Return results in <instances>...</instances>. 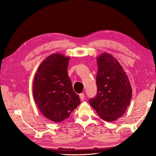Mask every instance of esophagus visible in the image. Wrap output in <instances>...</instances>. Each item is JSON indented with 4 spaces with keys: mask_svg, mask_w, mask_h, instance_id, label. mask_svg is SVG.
I'll use <instances>...</instances> for the list:
<instances>
[{
    "mask_svg": "<svg viewBox=\"0 0 156 156\" xmlns=\"http://www.w3.org/2000/svg\"><path fill=\"white\" fill-rule=\"evenodd\" d=\"M79 98L81 101H83L84 100V94L83 93H81L79 94Z\"/></svg>",
    "mask_w": 156,
    "mask_h": 156,
    "instance_id": "1",
    "label": "esophagus"
}]
</instances>
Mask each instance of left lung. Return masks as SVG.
I'll list each match as a JSON object with an SVG mask.
<instances>
[{
  "label": "left lung",
  "instance_id": "8db88e82",
  "mask_svg": "<svg viewBox=\"0 0 156 156\" xmlns=\"http://www.w3.org/2000/svg\"><path fill=\"white\" fill-rule=\"evenodd\" d=\"M96 59L98 92L89 103L103 120L115 121L129 105L131 84L124 69L112 55L103 53Z\"/></svg>",
  "mask_w": 156,
  "mask_h": 156
}]
</instances>
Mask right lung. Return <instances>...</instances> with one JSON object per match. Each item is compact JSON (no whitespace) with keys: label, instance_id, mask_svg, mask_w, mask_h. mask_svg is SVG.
Here are the masks:
<instances>
[{"label":"right lung","instance_id":"obj_1","mask_svg":"<svg viewBox=\"0 0 156 156\" xmlns=\"http://www.w3.org/2000/svg\"><path fill=\"white\" fill-rule=\"evenodd\" d=\"M69 58L60 53L48 56L37 69L33 96L40 112L58 123L69 117L81 103L68 75Z\"/></svg>","mask_w":156,"mask_h":156}]
</instances>
